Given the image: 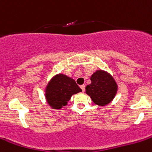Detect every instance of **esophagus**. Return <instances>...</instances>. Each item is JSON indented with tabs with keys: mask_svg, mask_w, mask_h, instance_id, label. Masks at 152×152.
<instances>
[{
	"mask_svg": "<svg viewBox=\"0 0 152 152\" xmlns=\"http://www.w3.org/2000/svg\"><path fill=\"white\" fill-rule=\"evenodd\" d=\"M80 88H81V89H82V91H85V85H81L80 86Z\"/></svg>",
	"mask_w": 152,
	"mask_h": 152,
	"instance_id": "1",
	"label": "esophagus"
}]
</instances>
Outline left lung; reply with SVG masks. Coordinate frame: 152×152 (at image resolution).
<instances>
[{
	"label": "left lung",
	"mask_w": 152,
	"mask_h": 152,
	"mask_svg": "<svg viewBox=\"0 0 152 152\" xmlns=\"http://www.w3.org/2000/svg\"><path fill=\"white\" fill-rule=\"evenodd\" d=\"M91 85H87L86 94L98 105H105L114 98L117 85L112 76L102 70H97L91 76Z\"/></svg>",
	"instance_id": "left-lung-1"
}]
</instances>
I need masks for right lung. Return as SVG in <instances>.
Masks as SVG:
<instances>
[{
	"label": "right lung",
	"mask_w": 152,
	"mask_h": 152,
	"mask_svg": "<svg viewBox=\"0 0 152 152\" xmlns=\"http://www.w3.org/2000/svg\"><path fill=\"white\" fill-rule=\"evenodd\" d=\"M82 90L74 80L65 75L59 74L53 78L47 87L46 98L53 108L60 109L67 104L72 95Z\"/></svg>",
	"instance_id": "1"
}]
</instances>
